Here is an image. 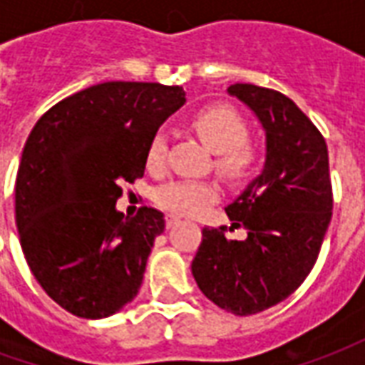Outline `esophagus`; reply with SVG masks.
<instances>
[{"mask_svg":"<svg viewBox=\"0 0 365 365\" xmlns=\"http://www.w3.org/2000/svg\"><path fill=\"white\" fill-rule=\"evenodd\" d=\"M182 219L180 217H175V215H166V227L168 229H174L175 225H180Z\"/></svg>","mask_w":365,"mask_h":365,"instance_id":"esophagus-1","label":"esophagus"}]
</instances>
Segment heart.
Instances as JSON below:
<instances>
[{
    "label": "heart",
    "mask_w": 365,
    "mask_h": 365,
    "mask_svg": "<svg viewBox=\"0 0 365 365\" xmlns=\"http://www.w3.org/2000/svg\"><path fill=\"white\" fill-rule=\"evenodd\" d=\"M191 128L197 133L201 143L217 154L215 168L229 180H240L250 174L256 150L246 143L248 127L246 120L229 105H211L191 117ZM168 140L164 133L152 136L146 148V166L160 172L166 164ZM219 197V190L209 182L174 180L156 190V203L178 215H199Z\"/></svg>",
    "instance_id": "obj_1"
}]
</instances>
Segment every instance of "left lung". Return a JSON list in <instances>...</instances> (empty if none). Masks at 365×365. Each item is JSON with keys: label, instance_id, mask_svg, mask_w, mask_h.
<instances>
[{"label": "left lung", "instance_id": "8db88e82", "mask_svg": "<svg viewBox=\"0 0 365 365\" xmlns=\"http://www.w3.org/2000/svg\"><path fill=\"white\" fill-rule=\"evenodd\" d=\"M227 93L256 115L266 158L225 207L230 229L245 227L246 238L203 229L191 274L215 305L246 317L282 303L305 282L332 217V187L327 143L289 97L252 83H235Z\"/></svg>", "mask_w": 365, "mask_h": 365}]
</instances>
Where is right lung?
<instances>
[{
	"label": "right lung",
	"instance_id": "right-lung-1",
	"mask_svg": "<svg viewBox=\"0 0 365 365\" xmlns=\"http://www.w3.org/2000/svg\"><path fill=\"white\" fill-rule=\"evenodd\" d=\"M185 103L180 86L105 82L62 99L31 130L15 182L29 268L68 313L105 319L136 297L164 215L117 211L120 183L143 178L160 125Z\"/></svg>",
	"mask_w": 365,
	"mask_h": 365
}]
</instances>
